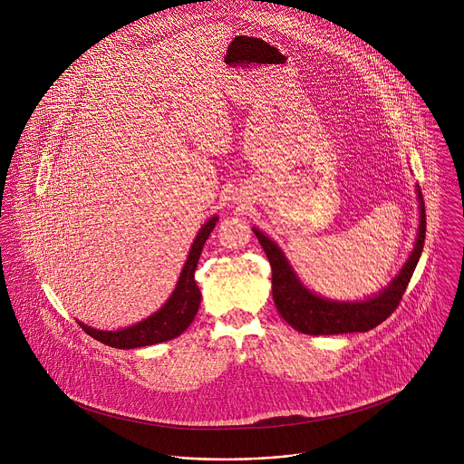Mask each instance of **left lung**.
Segmentation results:
<instances>
[{
	"label": "left lung",
	"mask_w": 464,
	"mask_h": 464,
	"mask_svg": "<svg viewBox=\"0 0 464 464\" xmlns=\"http://www.w3.org/2000/svg\"><path fill=\"white\" fill-rule=\"evenodd\" d=\"M416 193L420 203V228L414 250L392 284L373 298H366L362 302H337L309 291L298 280L278 245L273 243L259 228H254V234L257 236L271 265V291L278 314L295 331L309 335L368 332L390 318L409 285L425 243V201L420 186Z\"/></svg>",
	"instance_id": "left-lung-1"
}]
</instances>
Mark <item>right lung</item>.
I'll list each match as a JSON object with an SVG mask.
<instances>
[{
	"instance_id": "1",
	"label": "right lung",
	"mask_w": 464,
	"mask_h": 464,
	"mask_svg": "<svg viewBox=\"0 0 464 464\" xmlns=\"http://www.w3.org/2000/svg\"><path fill=\"white\" fill-rule=\"evenodd\" d=\"M216 221H218V216H212L199 228L198 236L193 241V246L189 250L188 261L179 276L175 291L171 293L168 302L155 314L148 316L146 320L135 324L132 327L121 329V331H98V329L87 327L85 324L78 322L82 331L89 334L91 337L98 339L103 344H109L112 348H123V350L157 344V343L169 341V339H175L177 335H180L193 324V320L198 313L201 293H199V287L195 280V271L198 266L203 245L208 239L212 228L216 227Z\"/></svg>"
}]
</instances>
